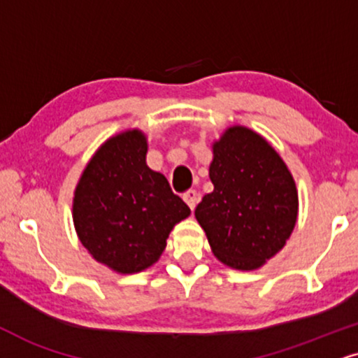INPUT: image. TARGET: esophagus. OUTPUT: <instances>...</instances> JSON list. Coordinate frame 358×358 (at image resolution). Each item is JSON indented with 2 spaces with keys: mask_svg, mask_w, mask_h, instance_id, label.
Segmentation results:
<instances>
[{
  "mask_svg": "<svg viewBox=\"0 0 358 358\" xmlns=\"http://www.w3.org/2000/svg\"><path fill=\"white\" fill-rule=\"evenodd\" d=\"M182 199L186 201V204L189 207H191V210H194V207H196L197 201H199V194L194 191V189H191V191H187V192L182 194Z\"/></svg>",
  "mask_w": 358,
  "mask_h": 358,
  "instance_id": "1",
  "label": "esophagus"
}]
</instances>
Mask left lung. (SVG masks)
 <instances>
[{
    "instance_id": "left-lung-1",
    "label": "left lung",
    "mask_w": 358,
    "mask_h": 358,
    "mask_svg": "<svg viewBox=\"0 0 358 358\" xmlns=\"http://www.w3.org/2000/svg\"><path fill=\"white\" fill-rule=\"evenodd\" d=\"M214 191L196 207L210 250L224 266L255 271L280 252L299 215L292 172L266 138L227 127L213 143Z\"/></svg>"
}]
</instances>
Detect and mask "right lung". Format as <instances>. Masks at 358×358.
<instances>
[{
    "instance_id": "obj_1",
    "label": "right lung",
    "mask_w": 358,
    "mask_h": 358,
    "mask_svg": "<svg viewBox=\"0 0 358 358\" xmlns=\"http://www.w3.org/2000/svg\"><path fill=\"white\" fill-rule=\"evenodd\" d=\"M145 156L143 131L117 132L92 154L74 189L79 241L92 259L122 275L156 264L176 224L191 215Z\"/></svg>"
}]
</instances>
